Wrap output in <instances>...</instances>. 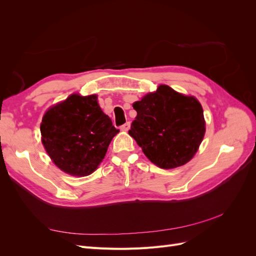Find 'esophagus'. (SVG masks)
Wrapping results in <instances>:
<instances>
[{"label": "esophagus", "instance_id": "1", "mask_svg": "<svg viewBox=\"0 0 256 256\" xmlns=\"http://www.w3.org/2000/svg\"><path fill=\"white\" fill-rule=\"evenodd\" d=\"M129 128H130V122H125V124H124V125L120 126V130H122V131H128Z\"/></svg>", "mask_w": 256, "mask_h": 256}]
</instances>
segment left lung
<instances>
[{
    "instance_id": "8db88e82",
    "label": "left lung",
    "mask_w": 256,
    "mask_h": 256,
    "mask_svg": "<svg viewBox=\"0 0 256 256\" xmlns=\"http://www.w3.org/2000/svg\"><path fill=\"white\" fill-rule=\"evenodd\" d=\"M134 109L138 114L128 132L152 164L174 168L194 156L205 134L202 106L194 97L160 85Z\"/></svg>"
}]
</instances>
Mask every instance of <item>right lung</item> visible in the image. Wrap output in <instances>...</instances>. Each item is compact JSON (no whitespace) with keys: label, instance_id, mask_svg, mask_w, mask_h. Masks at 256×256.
Listing matches in <instances>:
<instances>
[{"label":"right lung","instance_id":"1","mask_svg":"<svg viewBox=\"0 0 256 256\" xmlns=\"http://www.w3.org/2000/svg\"><path fill=\"white\" fill-rule=\"evenodd\" d=\"M40 132L46 150L62 171L86 176L102 161L120 130L100 109L96 95H72L46 112Z\"/></svg>","mask_w":256,"mask_h":256}]
</instances>
